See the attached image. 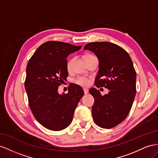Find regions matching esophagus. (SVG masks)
I'll use <instances>...</instances> for the list:
<instances>
[{"instance_id":"esophagus-1","label":"esophagus","mask_w":158,"mask_h":158,"mask_svg":"<svg viewBox=\"0 0 158 158\" xmlns=\"http://www.w3.org/2000/svg\"><path fill=\"white\" fill-rule=\"evenodd\" d=\"M83 91H84V94H87L88 93H89V90L87 89H84Z\"/></svg>"}]
</instances>
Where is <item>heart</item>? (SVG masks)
I'll return each mask as SVG.
<instances>
[{
    "label": "heart",
    "mask_w": 158,
    "mask_h": 158,
    "mask_svg": "<svg viewBox=\"0 0 158 158\" xmlns=\"http://www.w3.org/2000/svg\"><path fill=\"white\" fill-rule=\"evenodd\" d=\"M73 62V59H70L67 60V64H66V67H67V69L68 70H69L71 69ZM74 83L79 85H80V86L87 87L89 85L90 80L87 77H77L76 79H74Z\"/></svg>",
    "instance_id": "1"
}]
</instances>
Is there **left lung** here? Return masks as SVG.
I'll use <instances>...</instances> for the list:
<instances>
[{
    "label": "left lung",
    "instance_id": "obj_1",
    "mask_svg": "<svg viewBox=\"0 0 158 158\" xmlns=\"http://www.w3.org/2000/svg\"><path fill=\"white\" fill-rule=\"evenodd\" d=\"M84 49L94 52L99 59L95 85L110 90L102 95L95 88L89 89L95 99L93 118L98 126L112 128L126 118L134 100L136 72L131 59L122 47L110 42L89 43Z\"/></svg>",
    "mask_w": 158,
    "mask_h": 158
}]
</instances>
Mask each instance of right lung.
I'll return each mask as SVG.
<instances>
[{
	"label": "right lung",
	"mask_w": 158,
	"mask_h": 158,
	"mask_svg": "<svg viewBox=\"0 0 158 158\" xmlns=\"http://www.w3.org/2000/svg\"><path fill=\"white\" fill-rule=\"evenodd\" d=\"M60 41H47L28 62L25 87L29 105L35 119L43 127L60 131L71 123L75 109L84 95L83 89L72 84L67 94L59 95L58 87L68 77L67 56L79 50Z\"/></svg>",
	"instance_id": "1"
}]
</instances>
